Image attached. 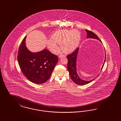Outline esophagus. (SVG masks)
I'll return each mask as SVG.
<instances>
[{"mask_svg": "<svg viewBox=\"0 0 121 121\" xmlns=\"http://www.w3.org/2000/svg\"><path fill=\"white\" fill-rule=\"evenodd\" d=\"M63 57H66V55H59V58H61Z\"/></svg>", "mask_w": 121, "mask_h": 121, "instance_id": "obj_1", "label": "esophagus"}]
</instances>
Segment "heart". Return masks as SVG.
Listing matches in <instances>:
<instances>
[{
    "label": "heart",
    "mask_w": 121,
    "mask_h": 121,
    "mask_svg": "<svg viewBox=\"0 0 121 121\" xmlns=\"http://www.w3.org/2000/svg\"><path fill=\"white\" fill-rule=\"evenodd\" d=\"M81 35L78 30H62L55 31L51 36V39L47 41L48 49L54 54H57L61 45L62 51L70 53L76 50L80 42Z\"/></svg>",
    "instance_id": "heart-1"
}]
</instances>
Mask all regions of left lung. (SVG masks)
Wrapping results in <instances>:
<instances>
[{
    "mask_svg": "<svg viewBox=\"0 0 121 121\" xmlns=\"http://www.w3.org/2000/svg\"><path fill=\"white\" fill-rule=\"evenodd\" d=\"M85 30L87 33V39L91 38V39H98L101 43H102V41L99 39V38L95 33H93V32H92L90 30ZM79 49V48H78L76 49L75 51H73L72 53L67 56V58L68 59L67 69L69 72V74L71 79L75 83L78 85H84L88 84L89 82H91L92 81L95 79V78L97 77L99 75H97V76L95 77V78H94V79L89 81L83 80L79 77L77 71V55L78 54ZM106 52H105V59L101 69H103V67L104 65V63L106 61Z\"/></svg>",
    "mask_w": 121,
    "mask_h": 121,
    "instance_id": "obj_1",
    "label": "left lung"
}]
</instances>
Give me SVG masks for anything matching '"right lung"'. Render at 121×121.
Returning <instances> with one entry per match:
<instances>
[{
    "label": "right lung",
    "mask_w": 121,
    "mask_h": 121,
    "mask_svg": "<svg viewBox=\"0 0 121 121\" xmlns=\"http://www.w3.org/2000/svg\"><path fill=\"white\" fill-rule=\"evenodd\" d=\"M25 37L18 49V61L22 72L31 82L42 84L47 82L58 61L57 56L47 49L37 52L30 51Z\"/></svg>",
    "instance_id": "add662e5"
}]
</instances>
